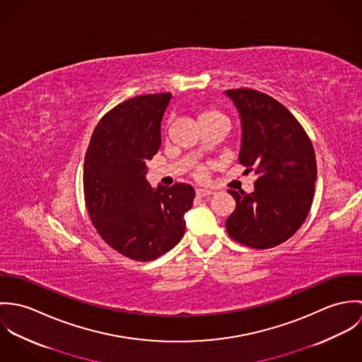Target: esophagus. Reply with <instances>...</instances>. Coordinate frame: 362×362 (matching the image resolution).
I'll return each instance as SVG.
<instances>
[{"label":"esophagus","instance_id":"esophagus-1","mask_svg":"<svg viewBox=\"0 0 362 362\" xmlns=\"http://www.w3.org/2000/svg\"><path fill=\"white\" fill-rule=\"evenodd\" d=\"M195 194H197V197H198V198H205V197H209V195H213L214 192H213L211 189H205V188H197Z\"/></svg>","mask_w":362,"mask_h":362}]
</instances>
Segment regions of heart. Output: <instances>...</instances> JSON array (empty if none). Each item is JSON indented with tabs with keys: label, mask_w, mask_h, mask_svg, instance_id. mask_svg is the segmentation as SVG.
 Returning a JSON list of instances; mask_svg holds the SVG:
<instances>
[{
	"label": "heart",
	"mask_w": 362,
	"mask_h": 362,
	"mask_svg": "<svg viewBox=\"0 0 362 362\" xmlns=\"http://www.w3.org/2000/svg\"><path fill=\"white\" fill-rule=\"evenodd\" d=\"M198 118H199V122H205V121H209V119H214V118H226V117H224L218 110H216V108H213V107H209V108H204V110H201V111H199ZM205 175H206L205 168H199V170H197V177L204 178Z\"/></svg>",
	"instance_id": "b5f03b06"
}]
</instances>
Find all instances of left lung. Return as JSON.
<instances>
[{
	"label": "left lung",
	"instance_id": "obj_1",
	"mask_svg": "<svg viewBox=\"0 0 362 362\" xmlns=\"http://www.w3.org/2000/svg\"><path fill=\"white\" fill-rule=\"evenodd\" d=\"M243 127L238 161L255 171V191L228 189L235 210L227 217L228 235L247 247L267 250L293 237L310 213L316 158L310 136L276 99L254 89H230Z\"/></svg>",
	"mask_w": 362,
	"mask_h": 362
}]
</instances>
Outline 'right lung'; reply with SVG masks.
Masks as SVG:
<instances>
[{"label":"right lung","mask_w":362,"mask_h":362,"mask_svg":"<svg viewBox=\"0 0 362 362\" xmlns=\"http://www.w3.org/2000/svg\"><path fill=\"white\" fill-rule=\"evenodd\" d=\"M170 99V93H156L115 105L99 121L85 155L89 217L112 250L134 260H155L180 243L184 214L195 198L188 184L153 189L146 181Z\"/></svg>","instance_id":"right-lung-1"}]
</instances>
